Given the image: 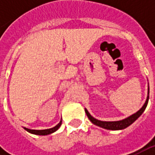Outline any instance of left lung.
I'll list each match as a JSON object with an SVG mask.
<instances>
[{
  "label": "left lung",
  "instance_id": "1",
  "mask_svg": "<svg viewBox=\"0 0 155 155\" xmlns=\"http://www.w3.org/2000/svg\"><path fill=\"white\" fill-rule=\"evenodd\" d=\"M148 98H149V97L147 96L146 103L144 104V105L142 106V108H141L140 110H138L136 113H134L132 116H128L127 118L123 119L122 121H116V122H103V121H99V120H97V119H96V118H94L93 116H91V114L88 112V110H85V113H86L88 118L91 120V122H92L93 124H95V125H97V126H99V127H101V128H106V129H110V130H120V129L126 128L127 127H128L129 125H131L136 119H138V117L144 112V110L146 109L147 103H148Z\"/></svg>",
  "mask_w": 155,
  "mask_h": 155
}]
</instances>
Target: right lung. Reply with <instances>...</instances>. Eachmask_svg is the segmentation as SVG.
I'll use <instances>...</instances> for the list:
<instances>
[{"mask_svg": "<svg viewBox=\"0 0 155 155\" xmlns=\"http://www.w3.org/2000/svg\"><path fill=\"white\" fill-rule=\"evenodd\" d=\"M61 123H62V121H60V122H59L58 125H56L55 127H53V128H48V129H43V130H34V129H29V128H25V129L27 130V132L32 133V134H39V135H46V134H51V133H53V132H55L56 130H58V128L61 126Z\"/></svg>", "mask_w": 155, "mask_h": 155, "instance_id": "add662e5", "label": "right lung"}]
</instances>
